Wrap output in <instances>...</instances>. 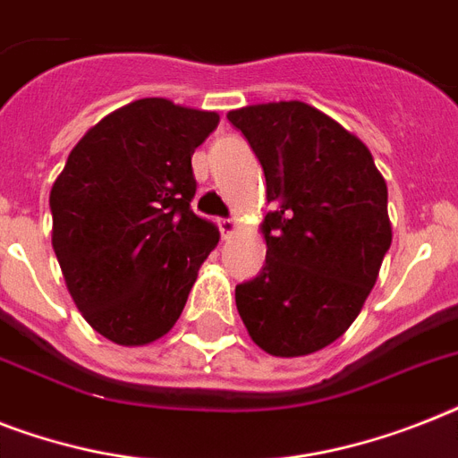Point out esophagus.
Listing matches in <instances>:
<instances>
[{"mask_svg":"<svg viewBox=\"0 0 458 458\" xmlns=\"http://www.w3.org/2000/svg\"><path fill=\"white\" fill-rule=\"evenodd\" d=\"M237 223L235 218H218V230H221L223 237H230L233 233H235Z\"/></svg>","mask_w":458,"mask_h":458,"instance_id":"34e87169","label":"esophagus"}]
</instances>
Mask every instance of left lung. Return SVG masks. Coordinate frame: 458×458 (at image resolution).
<instances>
[{
  "mask_svg": "<svg viewBox=\"0 0 458 458\" xmlns=\"http://www.w3.org/2000/svg\"><path fill=\"white\" fill-rule=\"evenodd\" d=\"M266 176V263L235 287L249 336L299 358L352 325L390 249L388 188L367 145L301 100L228 113Z\"/></svg>",
  "mask_w": 458,
  "mask_h": 458,
  "instance_id": "left-lung-1",
  "label": "left lung"
}]
</instances>
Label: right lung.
Masks as SVG:
<instances>
[{"label":"right lung","instance_id":"1","mask_svg":"<svg viewBox=\"0 0 458 458\" xmlns=\"http://www.w3.org/2000/svg\"><path fill=\"white\" fill-rule=\"evenodd\" d=\"M216 126V113L133 100L89 129L55 178V259L80 313L114 344L165 336L216 247V225L191 209L192 152Z\"/></svg>","mask_w":458,"mask_h":458}]
</instances>
